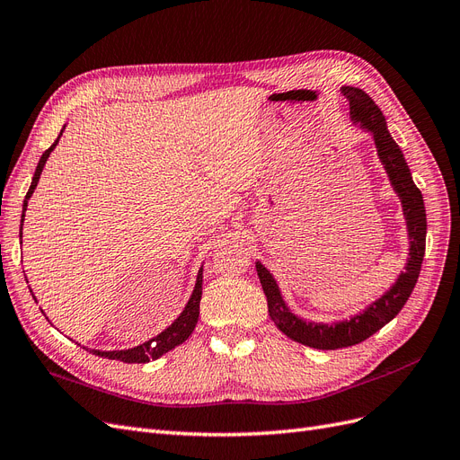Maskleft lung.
<instances>
[{"label":"left lung","mask_w":460,"mask_h":460,"mask_svg":"<svg viewBox=\"0 0 460 460\" xmlns=\"http://www.w3.org/2000/svg\"><path fill=\"white\" fill-rule=\"evenodd\" d=\"M340 93L345 97L349 107V119L353 124H358L360 130L372 136L376 153L384 166L394 191L402 207V217L407 222L409 235V253L402 270L397 274L395 282L389 286L384 294L370 301L363 311L357 314L333 320V323H314V320L301 318L288 307L272 272L264 267L261 261H255V269L267 296L269 313L276 328L289 340L303 343L314 349H341L355 343L365 341L372 333L384 328L387 323L399 314L402 305L411 297L412 289L419 280L422 259L426 252V207L420 190L416 188L409 164L402 155L401 147L387 130V122L382 111L372 102V97L360 88L341 86Z\"/></svg>","instance_id":"8db88e82"}]
</instances>
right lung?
<instances>
[{
    "label": "right lung",
    "mask_w": 460,
    "mask_h": 460,
    "mask_svg": "<svg viewBox=\"0 0 460 460\" xmlns=\"http://www.w3.org/2000/svg\"><path fill=\"white\" fill-rule=\"evenodd\" d=\"M63 132H65V127H63V130L59 132L58 140H55L53 146L44 153V155L40 157L38 166H36V172H34V176H32L31 188H29V191H26V198H24V203H22V215H21V230H19L21 243H22V222H24L26 207H29V199L32 198V193H34V190H36V186H38V182H40L41 171H44V166H46V161L49 159V155H51V151L55 149V146L59 144ZM201 289H203V267H201L199 272H198L196 286H193V291H191V296H190V299H188V303H186L184 311L176 316V320H174V323H172L169 328H164L161 333H157L155 338H151V340H147V341H144V343H140V345H136V347H130V349H115V351L90 349V353H93V355H97V357H103V358H111V360H122V363H137V365H140V363H149L151 358L155 360V358L163 357L164 353H169L171 349H174L176 345L184 343V341L191 336L193 328H196L198 318H199ZM31 294H32V289H31ZM32 297H34V294H32ZM34 299H36V297H34ZM41 313H44V311H41ZM44 314H46V313H44ZM46 318H48V316H46ZM78 345H80V343H78ZM84 349H86V347H84Z\"/></svg>",
    "instance_id": "add662e5"
}]
</instances>
